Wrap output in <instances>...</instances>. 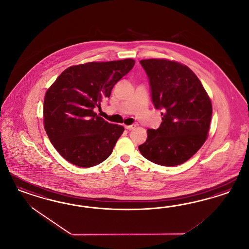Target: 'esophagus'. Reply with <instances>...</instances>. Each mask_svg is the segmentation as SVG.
Segmentation results:
<instances>
[{"mask_svg": "<svg viewBox=\"0 0 249 249\" xmlns=\"http://www.w3.org/2000/svg\"><path fill=\"white\" fill-rule=\"evenodd\" d=\"M136 125L135 124H132V125H128V126H125V128H127L128 130H131V129H133V128H135Z\"/></svg>", "mask_w": 249, "mask_h": 249, "instance_id": "obj_1", "label": "esophagus"}]
</instances>
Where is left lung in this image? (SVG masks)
I'll return each instance as SVG.
<instances>
[{
	"mask_svg": "<svg viewBox=\"0 0 249 249\" xmlns=\"http://www.w3.org/2000/svg\"><path fill=\"white\" fill-rule=\"evenodd\" d=\"M140 63L149 78L152 103L163 113L160 127L147 130V140L139 150L153 163L179 165L196 154L207 138L211 100L188 67L165 59Z\"/></svg>",
	"mask_w": 249,
	"mask_h": 249,
	"instance_id": "left-lung-1",
	"label": "left lung"
}]
</instances>
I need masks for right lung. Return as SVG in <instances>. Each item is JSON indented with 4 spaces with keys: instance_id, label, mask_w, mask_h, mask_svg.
<instances>
[{
    "instance_id": "right-lung-1",
    "label": "right lung",
    "mask_w": 249,
    "mask_h": 249,
    "mask_svg": "<svg viewBox=\"0 0 249 249\" xmlns=\"http://www.w3.org/2000/svg\"><path fill=\"white\" fill-rule=\"evenodd\" d=\"M135 65L133 59L90 62L62 72L46 91L44 126L61 156L74 165H98L111 154L124 131L94 112L115 84Z\"/></svg>"
}]
</instances>
